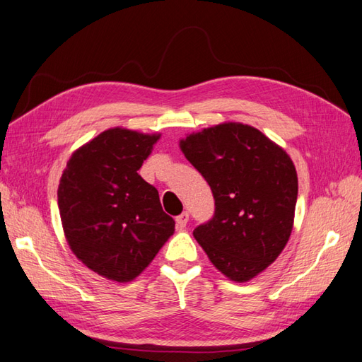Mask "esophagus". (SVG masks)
I'll return each instance as SVG.
<instances>
[{"mask_svg": "<svg viewBox=\"0 0 362 362\" xmlns=\"http://www.w3.org/2000/svg\"><path fill=\"white\" fill-rule=\"evenodd\" d=\"M187 221H189V212H182L181 215L176 216V226H178L180 229L186 228Z\"/></svg>", "mask_w": 362, "mask_h": 362, "instance_id": "obj_1", "label": "esophagus"}]
</instances>
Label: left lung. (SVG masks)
I'll return each mask as SVG.
<instances>
[{
    "label": "left lung",
    "instance_id": "left-lung-1",
    "mask_svg": "<svg viewBox=\"0 0 362 362\" xmlns=\"http://www.w3.org/2000/svg\"><path fill=\"white\" fill-rule=\"evenodd\" d=\"M212 189L215 212L194 229L207 257L234 282L274 262L291 235L297 173L284 148L243 124H221L181 141Z\"/></svg>",
    "mask_w": 362,
    "mask_h": 362
}]
</instances>
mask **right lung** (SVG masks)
I'll use <instances>...</instances> for the list:
<instances>
[{"label": "right lung", "instance_id": "right-lung-1", "mask_svg": "<svg viewBox=\"0 0 362 362\" xmlns=\"http://www.w3.org/2000/svg\"><path fill=\"white\" fill-rule=\"evenodd\" d=\"M158 139L122 128L103 132L71 156L59 184L72 252L116 282L139 276L173 234L158 190L138 173Z\"/></svg>", "mask_w": 362, "mask_h": 362}]
</instances>
